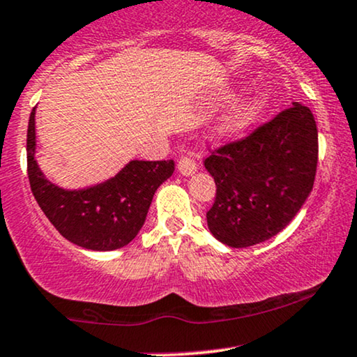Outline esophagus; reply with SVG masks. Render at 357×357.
Returning <instances> with one entry per match:
<instances>
[{"instance_id": "obj_1", "label": "esophagus", "mask_w": 357, "mask_h": 357, "mask_svg": "<svg viewBox=\"0 0 357 357\" xmlns=\"http://www.w3.org/2000/svg\"><path fill=\"white\" fill-rule=\"evenodd\" d=\"M178 171L183 176H191L196 173V162L188 156H181L178 161Z\"/></svg>"}]
</instances>
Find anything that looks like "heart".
Segmentation results:
<instances>
[{
	"mask_svg": "<svg viewBox=\"0 0 357 357\" xmlns=\"http://www.w3.org/2000/svg\"><path fill=\"white\" fill-rule=\"evenodd\" d=\"M269 94L268 93H255L251 96L244 98L222 116L220 121L214 126V135L222 139L236 137L248 131L252 124L259 121L269 109Z\"/></svg>",
	"mask_w": 357,
	"mask_h": 357,
	"instance_id": "b5f03b06",
	"label": "heart"
}]
</instances>
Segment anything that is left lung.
<instances>
[{
	"label": "left lung",
	"instance_id": "left-lung-1",
	"mask_svg": "<svg viewBox=\"0 0 357 357\" xmlns=\"http://www.w3.org/2000/svg\"><path fill=\"white\" fill-rule=\"evenodd\" d=\"M204 166L216 183L206 214L218 241L264 243L293 221L314 184L317 128L307 106L293 102L241 141L221 146Z\"/></svg>",
	"mask_w": 357,
	"mask_h": 357
}]
</instances>
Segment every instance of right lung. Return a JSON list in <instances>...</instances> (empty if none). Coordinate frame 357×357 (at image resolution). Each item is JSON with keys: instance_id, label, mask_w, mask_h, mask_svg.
<instances>
[{"instance_id": "1", "label": "right lung", "mask_w": 357, "mask_h": 357, "mask_svg": "<svg viewBox=\"0 0 357 357\" xmlns=\"http://www.w3.org/2000/svg\"><path fill=\"white\" fill-rule=\"evenodd\" d=\"M33 108L28 123V178L34 199L63 238L91 251H113L130 244L143 227L153 196L171 178L174 161L132 160L113 178L63 190L46 179L38 166Z\"/></svg>"}]
</instances>
